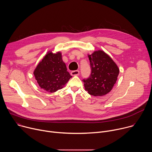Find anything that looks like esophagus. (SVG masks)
<instances>
[{"label":"esophagus","mask_w":152,"mask_h":152,"mask_svg":"<svg viewBox=\"0 0 152 152\" xmlns=\"http://www.w3.org/2000/svg\"><path fill=\"white\" fill-rule=\"evenodd\" d=\"M71 74L72 76H78L79 75V70H75L72 71L71 72Z\"/></svg>","instance_id":"34e87169"}]
</instances>
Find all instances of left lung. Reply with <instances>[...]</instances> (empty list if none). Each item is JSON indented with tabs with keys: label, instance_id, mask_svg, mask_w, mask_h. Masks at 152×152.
Here are the masks:
<instances>
[{
	"label": "left lung",
	"instance_id": "1",
	"mask_svg": "<svg viewBox=\"0 0 152 152\" xmlns=\"http://www.w3.org/2000/svg\"><path fill=\"white\" fill-rule=\"evenodd\" d=\"M88 58L91 74L83 79L85 89L90 95L104 96L113 89L119 69L111 57L102 50L95 51Z\"/></svg>",
	"mask_w": 152,
	"mask_h": 152
}]
</instances>
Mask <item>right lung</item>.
Wrapping results in <instances>:
<instances>
[{"label":"right lung","instance_id":"right-lung-1","mask_svg":"<svg viewBox=\"0 0 152 152\" xmlns=\"http://www.w3.org/2000/svg\"><path fill=\"white\" fill-rule=\"evenodd\" d=\"M60 52H48L38 64L34 72L39 86L46 91L54 93L61 89L72 77Z\"/></svg>","mask_w":152,"mask_h":152}]
</instances>
